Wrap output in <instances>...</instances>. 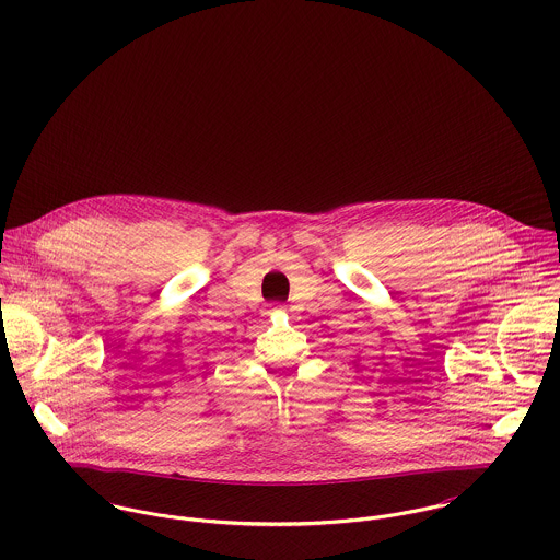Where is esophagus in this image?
Returning <instances> with one entry per match:
<instances>
[{"label":"esophagus","mask_w":560,"mask_h":560,"mask_svg":"<svg viewBox=\"0 0 560 560\" xmlns=\"http://www.w3.org/2000/svg\"><path fill=\"white\" fill-rule=\"evenodd\" d=\"M278 308H282V306H276V311H278Z\"/></svg>","instance_id":"esophagus-1"}]
</instances>
